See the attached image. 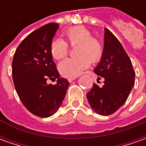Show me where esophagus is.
Masks as SVG:
<instances>
[{"mask_svg":"<svg viewBox=\"0 0 146 146\" xmlns=\"http://www.w3.org/2000/svg\"><path fill=\"white\" fill-rule=\"evenodd\" d=\"M76 77H69L68 78V80H69V82H72V81H73L74 80H76Z\"/></svg>","mask_w":146,"mask_h":146,"instance_id":"obj_1","label":"esophagus"}]
</instances>
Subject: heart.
<instances>
[{"instance_id": "heart-1", "label": "heart", "mask_w": 146, "mask_h": 146, "mask_svg": "<svg viewBox=\"0 0 146 146\" xmlns=\"http://www.w3.org/2000/svg\"><path fill=\"white\" fill-rule=\"evenodd\" d=\"M67 42L71 46L77 44L75 54L77 57L66 58L58 64V70L64 76L76 77L88 68L91 61L98 62L102 57L103 47L98 39L92 36V32L83 26H75L65 32ZM66 42L59 38L54 39L51 43V53L55 59H61L68 54Z\"/></svg>"}]
</instances>
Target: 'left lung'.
<instances>
[{
  "label": "left lung",
  "mask_w": 146,
  "mask_h": 146,
  "mask_svg": "<svg viewBox=\"0 0 146 146\" xmlns=\"http://www.w3.org/2000/svg\"><path fill=\"white\" fill-rule=\"evenodd\" d=\"M102 88L94 84L87 94L90 106L102 116L113 114L125 103L135 85V73L131 61L118 39L105 28L103 54L94 69Z\"/></svg>",
  "instance_id": "1"
}]
</instances>
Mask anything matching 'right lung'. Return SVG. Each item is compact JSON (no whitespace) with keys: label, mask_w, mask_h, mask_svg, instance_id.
Segmentation results:
<instances>
[{"label":"right lung","mask_w":146,"mask_h":146,"mask_svg":"<svg viewBox=\"0 0 146 146\" xmlns=\"http://www.w3.org/2000/svg\"><path fill=\"white\" fill-rule=\"evenodd\" d=\"M59 25L48 23L29 34L15 51L12 61L15 88L25 107L35 116L49 117L56 113L70 83L59 77L51 53V43ZM57 78L54 86L46 80Z\"/></svg>","instance_id":"right-lung-1"}]
</instances>
